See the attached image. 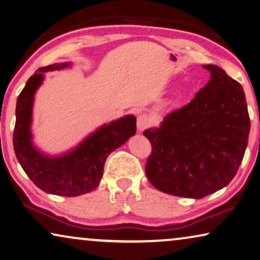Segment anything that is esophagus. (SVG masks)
Masks as SVG:
<instances>
[{
    "mask_svg": "<svg viewBox=\"0 0 260 260\" xmlns=\"http://www.w3.org/2000/svg\"><path fill=\"white\" fill-rule=\"evenodd\" d=\"M150 125H151V119L149 115L146 113L139 115L138 117V129L140 132L147 129Z\"/></svg>",
    "mask_w": 260,
    "mask_h": 260,
    "instance_id": "esophagus-1",
    "label": "esophagus"
}]
</instances>
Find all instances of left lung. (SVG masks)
<instances>
[{
  "mask_svg": "<svg viewBox=\"0 0 260 260\" xmlns=\"http://www.w3.org/2000/svg\"><path fill=\"white\" fill-rule=\"evenodd\" d=\"M196 97L143 135L151 143L146 175L159 191L200 199L228 185L248 146L250 117L242 85L214 64Z\"/></svg>",
  "mask_w": 260,
  "mask_h": 260,
  "instance_id": "8db88e82",
  "label": "left lung"
}]
</instances>
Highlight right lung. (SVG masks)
<instances>
[{
  "label": "right lung",
  "instance_id": "right-lung-1",
  "mask_svg": "<svg viewBox=\"0 0 260 260\" xmlns=\"http://www.w3.org/2000/svg\"><path fill=\"white\" fill-rule=\"evenodd\" d=\"M68 66L71 63L41 67L27 80L16 105L14 150L23 170L40 189L55 196L77 197L91 192L100 185L106 158L135 134L137 118L126 115L104 125L73 151L60 157L41 154L32 145L30 132L36 90L43 82L45 72L57 71Z\"/></svg>",
  "mask_w": 260,
  "mask_h": 260
}]
</instances>
